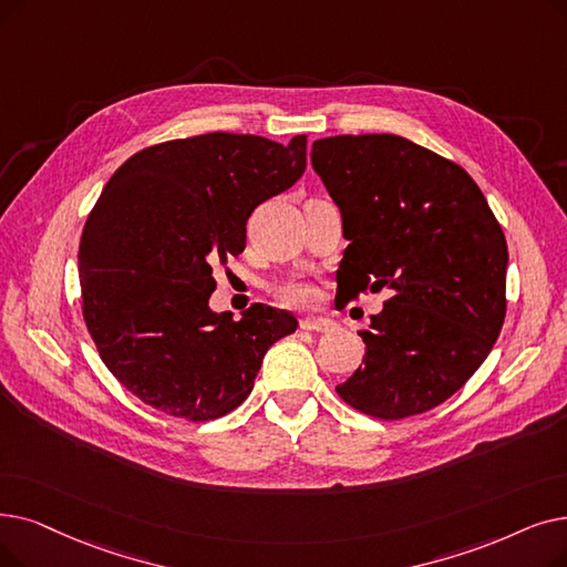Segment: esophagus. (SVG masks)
Wrapping results in <instances>:
<instances>
[{"mask_svg": "<svg viewBox=\"0 0 567 567\" xmlns=\"http://www.w3.org/2000/svg\"><path fill=\"white\" fill-rule=\"evenodd\" d=\"M301 329L303 331H331L333 322L327 317H303L301 319Z\"/></svg>", "mask_w": 567, "mask_h": 567, "instance_id": "obj_1", "label": "esophagus"}]
</instances>
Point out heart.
<instances>
[{
    "label": "heart",
    "mask_w": 567,
    "mask_h": 567,
    "mask_svg": "<svg viewBox=\"0 0 567 567\" xmlns=\"http://www.w3.org/2000/svg\"><path fill=\"white\" fill-rule=\"evenodd\" d=\"M276 293H278V299L287 306H308L315 297L312 287L306 280H299V278H289V280L280 282L276 287Z\"/></svg>",
    "instance_id": "b5f03b06"
}]
</instances>
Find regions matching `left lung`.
Wrapping results in <instances>:
<instances>
[{
  "label": "left lung",
  "mask_w": 567,
  "mask_h": 567,
  "mask_svg": "<svg viewBox=\"0 0 567 567\" xmlns=\"http://www.w3.org/2000/svg\"><path fill=\"white\" fill-rule=\"evenodd\" d=\"M350 240L336 274L344 301L389 291L363 331V363L336 386L352 408L403 420L456 393L505 319L507 243L465 171L396 134L312 143Z\"/></svg>",
  "instance_id": "obj_1"
}]
</instances>
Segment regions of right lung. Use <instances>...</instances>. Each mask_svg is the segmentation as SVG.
Returning a JSON list of instances; mask_svg holds the SVG:
<instances>
[{
    "label": "right lung",
    "instance_id": "obj_1",
    "mask_svg": "<svg viewBox=\"0 0 567 567\" xmlns=\"http://www.w3.org/2000/svg\"><path fill=\"white\" fill-rule=\"evenodd\" d=\"M289 145L213 132L151 145L96 199L79 248L83 317L102 361L145 405L189 422L231 412L297 317L255 303L215 312L213 264L245 250L252 210L306 171Z\"/></svg>",
    "mask_w": 567,
    "mask_h": 567
}]
</instances>
